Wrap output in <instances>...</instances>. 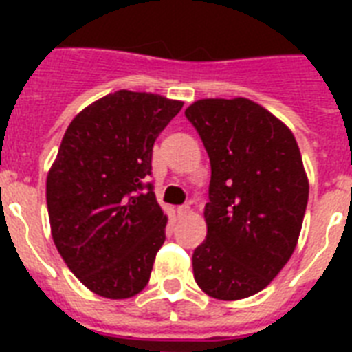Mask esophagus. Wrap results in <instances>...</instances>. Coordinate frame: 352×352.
I'll return each mask as SVG.
<instances>
[{
  "label": "esophagus",
  "instance_id": "1",
  "mask_svg": "<svg viewBox=\"0 0 352 352\" xmlns=\"http://www.w3.org/2000/svg\"><path fill=\"white\" fill-rule=\"evenodd\" d=\"M190 212H192V208H190L188 204H184V206H179V208H177V215H179V217H186Z\"/></svg>",
  "mask_w": 352,
  "mask_h": 352
}]
</instances>
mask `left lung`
<instances>
[{
  "label": "left lung",
  "mask_w": 352,
  "mask_h": 352,
  "mask_svg": "<svg viewBox=\"0 0 352 352\" xmlns=\"http://www.w3.org/2000/svg\"><path fill=\"white\" fill-rule=\"evenodd\" d=\"M184 115L212 164L193 278L215 300H243L270 285L298 245L309 201L300 148L283 122L243 96L203 98Z\"/></svg>",
  "instance_id": "8db88e82"
}]
</instances>
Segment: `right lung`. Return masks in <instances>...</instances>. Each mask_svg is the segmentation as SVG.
I'll return each instance as SVG.
<instances>
[{
    "label": "right lung",
    "instance_id": "right-lung-1",
    "mask_svg": "<svg viewBox=\"0 0 352 352\" xmlns=\"http://www.w3.org/2000/svg\"><path fill=\"white\" fill-rule=\"evenodd\" d=\"M184 102L120 89L84 107L69 124L47 173L52 241L69 270L109 300L148 285L166 239L168 215L153 190L151 153Z\"/></svg>",
    "mask_w": 352,
    "mask_h": 352
}]
</instances>
